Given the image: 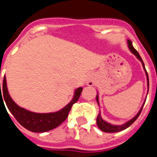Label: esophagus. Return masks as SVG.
<instances>
[{
	"label": "esophagus",
	"instance_id": "esophagus-1",
	"mask_svg": "<svg viewBox=\"0 0 157 157\" xmlns=\"http://www.w3.org/2000/svg\"><path fill=\"white\" fill-rule=\"evenodd\" d=\"M87 85H88V86H94V81H93V80H92V79H90V80L88 81V82H87Z\"/></svg>",
	"mask_w": 157,
	"mask_h": 157
}]
</instances>
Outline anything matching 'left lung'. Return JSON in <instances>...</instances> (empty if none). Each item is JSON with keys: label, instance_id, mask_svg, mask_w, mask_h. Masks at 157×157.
<instances>
[{"label": "left lung", "instance_id": "obj_1", "mask_svg": "<svg viewBox=\"0 0 157 157\" xmlns=\"http://www.w3.org/2000/svg\"><path fill=\"white\" fill-rule=\"evenodd\" d=\"M128 45H129V50H131V52L133 53V54H134V55H135V56H136L137 58H138V59H139V60L142 62L143 66H144V69H145V66H144V62H143V60H142L141 57H140L139 54L138 53V51H137V50L134 48V46L132 45V42L129 40H128ZM145 71H146V69H145ZM146 74H147V86H148V88H149V79H148V75H147V71H146ZM96 99H97V102H98V95H97V97H96ZM144 105H143V107H142V108L139 112V113H138V114H137L136 116H135V117L133 118V119H131L130 121H128L127 123H125L124 124H123V125H121V126H117V125H112V124H108V123H107V122L104 121L102 119V117H101L100 114H99L98 115V118H97V124H98V128H99V129H100L102 131L105 132V133H116V132H119V131H121V130H124V129H125L129 126H130V125H131V124H133V123H134V122L137 119H138V117H139V115H140V113H141V112H142V110H143Z\"/></svg>", "mask_w": 157, "mask_h": 157}]
</instances>
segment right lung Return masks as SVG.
Listing matches in <instances>:
<instances>
[{
	"label": "right lung",
	"mask_w": 157,
	"mask_h": 157,
	"mask_svg": "<svg viewBox=\"0 0 157 157\" xmlns=\"http://www.w3.org/2000/svg\"><path fill=\"white\" fill-rule=\"evenodd\" d=\"M82 88H78L75 92L73 99L67 106L63 108L62 110L54 113H35V112H29L22 107H18L16 104L10 96L9 94L6 86V77L4 76L2 90H1L0 83V100L1 98L6 102V106L10 111L17 121L23 125L25 129H28L29 131L36 132V133H42L55 129L60 125L68 117L69 112L71 111L72 105L78 101L81 96ZM2 94H1V93Z\"/></svg>",
	"instance_id": "add662e5"
}]
</instances>
